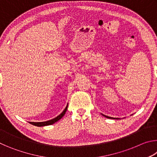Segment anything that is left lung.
Returning <instances> with one entry per match:
<instances>
[{
  "label": "left lung",
  "instance_id": "left-lung-1",
  "mask_svg": "<svg viewBox=\"0 0 157 157\" xmlns=\"http://www.w3.org/2000/svg\"><path fill=\"white\" fill-rule=\"evenodd\" d=\"M102 114V115L103 116H105V117H106V118H111V119H120V118H113V117H109V116H105V115H104V114H102V113H101Z\"/></svg>",
  "mask_w": 157,
  "mask_h": 157
}]
</instances>
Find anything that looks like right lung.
I'll use <instances>...</instances> for the list:
<instances>
[{
    "label": "right lung",
    "mask_w": 157,
    "mask_h": 157,
    "mask_svg": "<svg viewBox=\"0 0 157 157\" xmlns=\"http://www.w3.org/2000/svg\"><path fill=\"white\" fill-rule=\"evenodd\" d=\"M68 109V105H66V108L64 109L62 113H61L59 116H57V117H55V118H52L51 120L47 121H44V122H29L30 124H33V125H35L37 127H42V126H47V125H50V124H54L55 123H56L58 121H59L62 117L64 116V114L66 112V110Z\"/></svg>",
    "instance_id": "1"
}]
</instances>
